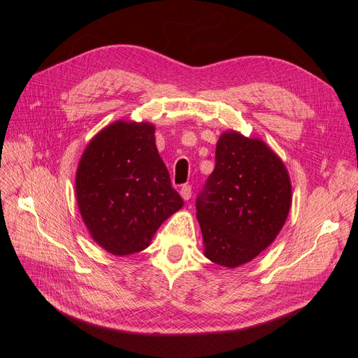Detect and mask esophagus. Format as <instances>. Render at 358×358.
<instances>
[{
    "label": "esophagus",
    "mask_w": 358,
    "mask_h": 358,
    "mask_svg": "<svg viewBox=\"0 0 358 358\" xmlns=\"http://www.w3.org/2000/svg\"><path fill=\"white\" fill-rule=\"evenodd\" d=\"M191 194H192L191 185H183V187L180 188V196H182L183 200H189V199H191Z\"/></svg>",
    "instance_id": "1"
}]
</instances>
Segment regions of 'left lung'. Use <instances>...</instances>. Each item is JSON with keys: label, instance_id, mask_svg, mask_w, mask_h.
Returning <instances> with one entry per match:
<instances>
[{"label": "left lung", "instance_id": "1", "mask_svg": "<svg viewBox=\"0 0 358 358\" xmlns=\"http://www.w3.org/2000/svg\"><path fill=\"white\" fill-rule=\"evenodd\" d=\"M291 206L285 166L262 140L225 133L196 200L204 255L224 267L251 262L275 241Z\"/></svg>", "mask_w": 358, "mask_h": 358}]
</instances>
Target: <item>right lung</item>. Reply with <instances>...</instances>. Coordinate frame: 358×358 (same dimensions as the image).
<instances>
[{
	"label": "right lung",
	"mask_w": 358,
	"mask_h": 358,
	"mask_svg": "<svg viewBox=\"0 0 358 358\" xmlns=\"http://www.w3.org/2000/svg\"><path fill=\"white\" fill-rule=\"evenodd\" d=\"M154 131L150 124L117 121L91 140L79 162L80 215L92 239L110 254L143 251L158 227L183 204Z\"/></svg>",
	"instance_id": "add662e5"
}]
</instances>
